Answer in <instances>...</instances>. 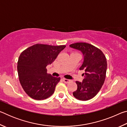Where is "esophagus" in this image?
Returning <instances> with one entry per match:
<instances>
[{
    "instance_id": "esophagus-1",
    "label": "esophagus",
    "mask_w": 127,
    "mask_h": 127,
    "mask_svg": "<svg viewBox=\"0 0 127 127\" xmlns=\"http://www.w3.org/2000/svg\"><path fill=\"white\" fill-rule=\"evenodd\" d=\"M63 80L64 82L66 83H68L70 82H72V80H70V79H65V78H63Z\"/></svg>"
}]
</instances>
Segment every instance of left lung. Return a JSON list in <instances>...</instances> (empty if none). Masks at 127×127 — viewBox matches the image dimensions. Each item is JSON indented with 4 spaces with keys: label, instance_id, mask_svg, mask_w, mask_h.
Wrapping results in <instances>:
<instances>
[{
    "label": "left lung",
    "instance_id": "left-lung-1",
    "mask_svg": "<svg viewBox=\"0 0 127 127\" xmlns=\"http://www.w3.org/2000/svg\"><path fill=\"white\" fill-rule=\"evenodd\" d=\"M70 48L80 51L83 57L79 70H84V78L82 82L76 81L77 89L73 92L75 98L86 101L95 97L104 83L107 69L106 59L99 49L85 42H78Z\"/></svg>",
    "mask_w": 127,
    "mask_h": 127
}]
</instances>
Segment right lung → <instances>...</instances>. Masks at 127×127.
<instances>
[{"label":"right lung","instance_id":"right-lung-1","mask_svg":"<svg viewBox=\"0 0 127 127\" xmlns=\"http://www.w3.org/2000/svg\"><path fill=\"white\" fill-rule=\"evenodd\" d=\"M65 48V45L36 44L21 54L17 63L19 79L30 97L44 100L54 92L61 78L48 74L46 67L55 61Z\"/></svg>","mask_w":127,"mask_h":127}]
</instances>
